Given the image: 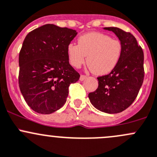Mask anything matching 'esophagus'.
<instances>
[{"label": "esophagus", "instance_id": "34e87169", "mask_svg": "<svg viewBox=\"0 0 157 157\" xmlns=\"http://www.w3.org/2000/svg\"><path fill=\"white\" fill-rule=\"evenodd\" d=\"M85 79H86V76L80 75V81H83V80H84Z\"/></svg>", "mask_w": 157, "mask_h": 157}]
</instances>
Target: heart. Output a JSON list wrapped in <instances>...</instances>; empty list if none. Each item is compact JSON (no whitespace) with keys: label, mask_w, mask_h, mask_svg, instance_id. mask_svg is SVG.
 <instances>
[{"label":"heart","mask_w":157,"mask_h":157,"mask_svg":"<svg viewBox=\"0 0 157 157\" xmlns=\"http://www.w3.org/2000/svg\"><path fill=\"white\" fill-rule=\"evenodd\" d=\"M78 45L71 43L67 52L70 63L76 68L85 62L96 75H105L116 66L121 54L120 41L100 33H88L78 38Z\"/></svg>","instance_id":"b5f03b06"}]
</instances>
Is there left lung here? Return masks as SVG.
Segmentation results:
<instances>
[{"mask_svg": "<svg viewBox=\"0 0 157 157\" xmlns=\"http://www.w3.org/2000/svg\"><path fill=\"white\" fill-rule=\"evenodd\" d=\"M116 35L121 44V54L109 74L97 77L98 88L88 96L92 105L109 114L121 112L137 97L144 77V52L131 33L117 27H105Z\"/></svg>", "mask_w": 157, "mask_h": 157, "instance_id": "obj_1", "label": "left lung"}]
</instances>
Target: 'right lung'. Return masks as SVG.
Returning a JSON list of instances; mask_svg holds the SVG:
<instances>
[{"mask_svg": "<svg viewBox=\"0 0 157 157\" xmlns=\"http://www.w3.org/2000/svg\"><path fill=\"white\" fill-rule=\"evenodd\" d=\"M76 30L45 24L33 30L19 55V86L28 105L40 114H51L64 105L71 83L80 74L69 64L67 48Z\"/></svg>", "mask_w": 157, "mask_h": 157, "instance_id": "obj_1", "label": "right lung"}]
</instances>
